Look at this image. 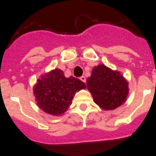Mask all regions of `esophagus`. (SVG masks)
<instances>
[{"instance_id":"34e87169","label":"esophagus","mask_w":156,"mask_h":156,"mask_svg":"<svg viewBox=\"0 0 156 156\" xmlns=\"http://www.w3.org/2000/svg\"><path fill=\"white\" fill-rule=\"evenodd\" d=\"M80 79H81V81H83V82H85V81H86V78H85V76H81V78H80Z\"/></svg>"}]
</instances>
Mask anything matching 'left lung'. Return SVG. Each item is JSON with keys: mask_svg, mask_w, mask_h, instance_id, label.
<instances>
[{"mask_svg": "<svg viewBox=\"0 0 156 156\" xmlns=\"http://www.w3.org/2000/svg\"><path fill=\"white\" fill-rule=\"evenodd\" d=\"M86 86L94 102L103 110H113L120 106L129 94L128 81L121 73L104 64L94 67L91 76L87 78Z\"/></svg>", "mask_w": 156, "mask_h": 156, "instance_id": "left-lung-1", "label": "left lung"}]
</instances>
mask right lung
I'll return each mask as SVG.
<instances>
[{
	"instance_id": "add662e5",
	"label": "right lung",
	"mask_w": 156,
	"mask_h": 156,
	"mask_svg": "<svg viewBox=\"0 0 156 156\" xmlns=\"http://www.w3.org/2000/svg\"><path fill=\"white\" fill-rule=\"evenodd\" d=\"M86 88L84 82L72 76L66 78L58 68L42 75L33 87L37 106L53 116L64 114L72 103L77 92Z\"/></svg>"
}]
</instances>
